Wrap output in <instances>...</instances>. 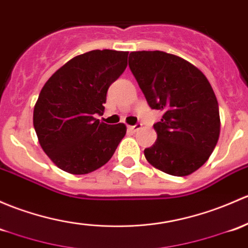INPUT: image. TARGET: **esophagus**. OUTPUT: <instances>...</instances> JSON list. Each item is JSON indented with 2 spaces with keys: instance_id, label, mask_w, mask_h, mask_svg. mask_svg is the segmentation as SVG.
<instances>
[{
  "instance_id": "34e87169",
  "label": "esophagus",
  "mask_w": 248,
  "mask_h": 248,
  "mask_svg": "<svg viewBox=\"0 0 248 248\" xmlns=\"http://www.w3.org/2000/svg\"><path fill=\"white\" fill-rule=\"evenodd\" d=\"M140 128H141V124H134V126H128V129L133 133L138 132Z\"/></svg>"
}]
</instances>
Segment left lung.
Returning a JSON list of instances; mask_svg holds the SVG:
<instances>
[{
  "mask_svg": "<svg viewBox=\"0 0 248 248\" xmlns=\"http://www.w3.org/2000/svg\"><path fill=\"white\" fill-rule=\"evenodd\" d=\"M129 69L148 106L164 111L153 124L157 140L144 151L148 163L178 177L199 170L217 144L221 126L207 77L189 62L163 51L131 52Z\"/></svg>",
  "mask_w": 248,
  "mask_h": 248,
  "instance_id": "obj_1",
  "label": "left lung"
}]
</instances>
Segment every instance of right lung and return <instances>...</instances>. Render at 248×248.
I'll list each match as a JSON object with an SVG mask.
<instances>
[{
    "mask_svg": "<svg viewBox=\"0 0 248 248\" xmlns=\"http://www.w3.org/2000/svg\"><path fill=\"white\" fill-rule=\"evenodd\" d=\"M128 52L93 49L70 59L41 89L33 111L39 144L48 158L72 174L93 172L113 157L126 126L103 115L107 91L127 67Z\"/></svg>",
    "mask_w": 248,
    "mask_h": 248,
    "instance_id": "add662e5",
    "label": "right lung"
}]
</instances>
